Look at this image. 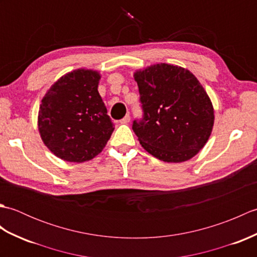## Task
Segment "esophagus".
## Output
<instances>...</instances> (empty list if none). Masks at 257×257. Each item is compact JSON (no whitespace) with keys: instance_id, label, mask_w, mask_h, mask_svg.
<instances>
[{"instance_id":"34e87169","label":"esophagus","mask_w":257,"mask_h":257,"mask_svg":"<svg viewBox=\"0 0 257 257\" xmlns=\"http://www.w3.org/2000/svg\"><path fill=\"white\" fill-rule=\"evenodd\" d=\"M129 121H130V114L129 113L125 114V116L121 120H120V122H121V123H128Z\"/></svg>"}]
</instances>
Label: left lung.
<instances>
[{
  "mask_svg": "<svg viewBox=\"0 0 257 257\" xmlns=\"http://www.w3.org/2000/svg\"><path fill=\"white\" fill-rule=\"evenodd\" d=\"M143 117L133 129L141 146L159 160L182 162L209 139L214 111L209 96L188 69L157 64L135 74Z\"/></svg>",
  "mask_w": 257,
  "mask_h": 257,
  "instance_id": "1",
  "label": "left lung"
}]
</instances>
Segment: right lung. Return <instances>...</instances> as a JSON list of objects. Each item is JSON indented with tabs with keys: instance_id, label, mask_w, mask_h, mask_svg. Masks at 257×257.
I'll return each instance as SVG.
<instances>
[{
	"instance_id": "add662e5",
	"label": "right lung",
	"mask_w": 257,
	"mask_h": 257,
	"mask_svg": "<svg viewBox=\"0 0 257 257\" xmlns=\"http://www.w3.org/2000/svg\"><path fill=\"white\" fill-rule=\"evenodd\" d=\"M99 79L97 72L74 70L59 78L42 99L41 137L65 161L90 160L110 139L113 123L97 89Z\"/></svg>"
}]
</instances>
